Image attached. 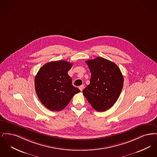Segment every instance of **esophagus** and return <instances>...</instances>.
<instances>
[{
    "mask_svg": "<svg viewBox=\"0 0 157 157\" xmlns=\"http://www.w3.org/2000/svg\"><path fill=\"white\" fill-rule=\"evenodd\" d=\"M84 89V85H82L80 86H79V89L81 90V91H82V90Z\"/></svg>",
    "mask_w": 157,
    "mask_h": 157,
    "instance_id": "34e87169",
    "label": "esophagus"
}]
</instances>
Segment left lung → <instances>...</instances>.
<instances>
[{
  "instance_id": "left-lung-1",
  "label": "left lung",
  "mask_w": 157,
  "mask_h": 157,
  "mask_svg": "<svg viewBox=\"0 0 157 157\" xmlns=\"http://www.w3.org/2000/svg\"><path fill=\"white\" fill-rule=\"evenodd\" d=\"M91 72L90 83L82 93L93 109L104 111L118 100L123 89L124 78L114 63L97 57L86 61Z\"/></svg>"
}]
</instances>
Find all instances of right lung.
<instances>
[{
    "mask_svg": "<svg viewBox=\"0 0 157 157\" xmlns=\"http://www.w3.org/2000/svg\"><path fill=\"white\" fill-rule=\"evenodd\" d=\"M72 63L60 60L43 65L35 77L34 86L41 103L51 111L64 109L80 90L72 85L67 72Z\"/></svg>",
    "mask_w": 157,
    "mask_h": 157,
    "instance_id": "obj_1",
    "label": "right lung"
}]
</instances>
